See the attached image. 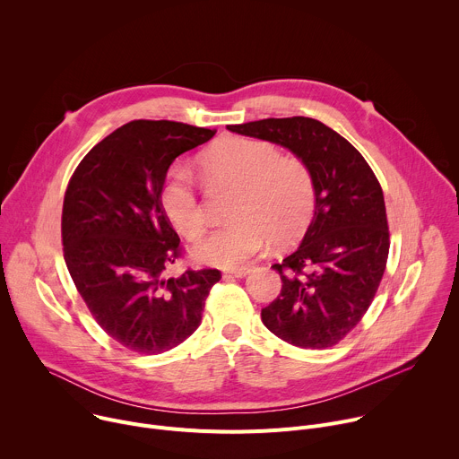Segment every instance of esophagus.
I'll return each mask as SVG.
<instances>
[{"label": "esophagus", "mask_w": 459, "mask_h": 459, "mask_svg": "<svg viewBox=\"0 0 459 459\" xmlns=\"http://www.w3.org/2000/svg\"><path fill=\"white\" fill-rule=\"evenodd\" d=\"M247 274H248V269H247V267H238V269L225 271V276H234V278H245Z\"/></svg>", "instance_id": "esophagus-1"}]
</instances>
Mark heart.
I'll return each instance as SVG.
<instances>
[{
  "mask_svg": "<svg viewBox=\"0 0 459 459\" xmlns=\"http://www.w3.org/2000/svg\"><path fill=\"white\" fill-rule=\"evenodd\" d=\"M204 165L212 181L238 186L232 198L230 225L212 230L194 247L195 259L216 267H238L255 255L267 239L289 245L307 229L314 212L316 188L308 165L264 140L229 136L214 143ZM161 207L174 229L186 239L200 238L205 212L188 169L169 167Z\"/></svg>",
  "mask_w": 459,
  "mask_h": 459,
  "instance_id": "obj_1",
  "label": "heart"
}]
</instances>
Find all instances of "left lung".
Listing matches in <instances>:
<instances>
[{
  "label": "left lung",
  "mask_w": 459,
  "mask_h": 459,
  "mask_svg": "<svg viewBox=\"0 0 459 459\" xmlns=\"http://www.w3.org/2000/svg\"><path fill=\"white\" fill-rule=\"evenodd\" d=\"M227 128L289 149L312 172V221L299 247L273 265L281 292L261 308V321L294 347H333L361 321L385 273L390 243L379 181L365 158L317 119L267 117Z\"/></svg>",
  "instance_id": "obj_1"
}]
</instances>
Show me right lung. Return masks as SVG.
Here are the masks:
<instances>
[{
  "instance_id": "add662e5",
  "label": "right lung",
  "mask_w": 459,
  "mask_h": 459,
  "mask_svg": "<svg viewBox=\"0 0 459 459\" xmlns=\"http://www.w3.org/2000/svg\"><path fill=\"white\" fill-rule=\"evenodd\" d=\"M216 130L178 121H130L100 142L74 170L63 200V257L101 329L140 354L183 343L202 323L216 269L167 278L179 236L163 207L172 161Z\"/></svg>"
}]
</instances>
